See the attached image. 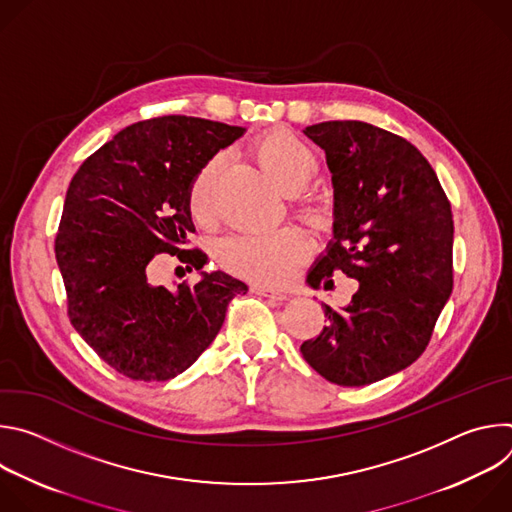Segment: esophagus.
Instances as JSON below:
<instances>
[{
    "label": "esophagus",
    "mask_w": 512,
    "mask_h": 512,
    "mask_svg": "<svg viewBox=\"0 0 512 512\" xmlns=\"http://www.w3.org/2000/svg\"><path fill=\"white\" fill-rule=\"evenodd\" d=\"M251 291H253V294H257V296H263V298H269V300H277V302H283V300L289 298L285 291H279V289H273V287H267V285H253Z\"/></svg>",
    "instance_id": "1"
}]
</instances>
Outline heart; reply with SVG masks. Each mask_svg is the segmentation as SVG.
<instances>
[{
    "label": "heart",
    "instance_id": "heart-1",
    "mask_svg": "<svg viewBox=\"0 0 512 512\" xmlns=\"http://www.w3.org/2000/svg\"><path fill=\"white\" fill-rule=\"evenodd\" d=\"M255 160L285 192L300 190L318 170L310 145L289 129H273L255 141ZM216 164H208L190 188V210L204 218L210 210ZM308 243L296 229H279L265 235H237L227 239L218 257L231 271L267 283H277L294 273L306 257Z\"/></svg>",
    "mask_w": 512,
    "mask_h": 512
}]
</instances>
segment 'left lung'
Masks as SVG:
<instances>
[{"mask_svg":"<svg viewBox=\"0 0 512 512\" xmlns=\"http://www.w3.org/2000/svg\"><path fill=\"white\" fill-rule=\"evenodd\" d=\"M332 174V241L308 271V285L332 273L358 281L320 336L302 344L310 367L340 387L387 379L425 350L452 294L454 221L429 162L407 139L364 121L304 129Z\"/></svg>","mask_w":512,"mask_h":512,"instance_id":"1","label":"left lung"}]
</instances>
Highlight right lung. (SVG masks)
Masks as SVG:
<instances>
[{
    "mask_svg": "<svg viewBox=\"0 0 512 512\" xmlns=\"http://www.w3.org/2000/svg\"><path fill=\"white\" fill-rule=\"evenodd\" d=\"M247 129L166 115L133 123L83 162L70 180L56 235L68 316L117 373L168 381L184 373L221 330L247 283L204 271L184 249L194 233L190 188L200 170ZM178 254L201 277L176 290L149 283L151 259ZM190 267V269H191Z\"/></svg>",
    "mask_w": 512,
    "mask_h": 512,
    "instance_id": "1",
    "label": "right lung"
}]
</instances>
